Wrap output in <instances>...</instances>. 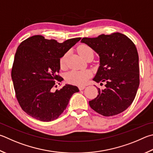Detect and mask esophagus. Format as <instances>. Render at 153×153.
Returning a JSON list of instances; mask_svg holds the SVG:
<instances>
[{
    "label": "esophagus",
    "instance_id": "34e87169",
    "mask_svg": "<svg viewBox=\"0 0 153 153\" xmlns=\"http://www.w3.org/2000/svg\"><path fill=\"white\" fill-rule=\"evenodd\" d=\"M85 88V85H79V90H83Z\"/></svg>",
    "mask_w": 153,
    "mask_h": 153
}]
</instances>
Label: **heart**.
Listing matches in <instances>:
<instances>
[{
    "mask_svg": "<svg viewBox=\"0 0 153 153\" xmlns=\"http://www.w3.org/2000/svg\"><path fill=\"white\" fill-rule=\"evenodd\" d=\"M77 51L81 56L84 58L86 55L89 53L92 52V50L90 47L86 45H80ZM93 53V52H92ZM68 57V53H65L62 55V57L59 59V65L62 69H65L67 65V61ZM91 76L90 71L87 70H72L67 74L66 76V79L69 83L77 85H82L85 84L87 81L89 77Z\"/></svg>",
    "mask_w": 153,
    "mask_h": 153,
    "instance_id": "1",
    "label": "heart"
}]
</instances>
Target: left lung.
I'll list each match as a JSON object with an SVG mask.
<instances>
[{"label":"left lung","instance_id":"8db88e82","mask_svg":"<svg viewBox=\"0 0 153 153\" xmlns=\"http://www.w3.org/2000/svg\"><path fill=\"white\" fill-rule=\"evenodd\" d=\"M100 56V67L94 81L106 82L104 90L89 102L100 114L111 116L128 108L135 98L140 84L138 55L134 43L124 34H102L81 41ZM102 83H100V84Z\"/></svg>","mask_w":153,"mask_h":153}]
</instances>
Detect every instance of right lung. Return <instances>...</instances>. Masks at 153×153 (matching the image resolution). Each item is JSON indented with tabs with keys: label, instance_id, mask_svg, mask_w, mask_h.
<instances>
[{
	"label": "right lung",
	"instance_id": "1",
	"mask_svg": "<svg viewBox=\"0 0 153 153\" xmlns=\"http://www.w3.org/2000/svg\"><path fill=\"white\" fill-rule=\"evenodd\" d=\"M80 39L73 38L58 43L34 35L19 45L11 77L16 99L27 114L43 122L54 120L67 108L71 96L78 92L77 86L69 84L53 90L63 79L57 74L59 59Z\"/></svg>",
	"mask_w": 153,
	"mask_h": 153
}]
</instances>
